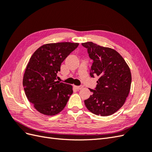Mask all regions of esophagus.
<instances>
[{
  "mask_svg": "<svg viewBox=\"0 0 152 152\" xmlns=\"http://www.w3.org/2000/svg\"><path fill=\"white\" fill-rule=\"evenodd\" d=\"M75 88L77 90H80L82 89H83V86H75Z\"/></svg>",
  "mask_w": 152,
  "mask_h": 152,
  "instance_id": "esophagus-1",
  "label": "esophagus"
}]
</instances>
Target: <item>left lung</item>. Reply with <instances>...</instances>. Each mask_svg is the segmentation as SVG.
<instances>
[{
	"instance_id": "8db88e82",
	"label": "left lung",
	"mask_w": 152,
	"mask_h": 152,
	"mask_svg": "<svg viewBox=\"0 0 152 152\" xmlns=\"http://www.w3.org/2000/svg\"><path fill=\"white\" fill-rule=\"evenodd\" d=\"M82 45L87 49L93 60L91 77H99L95 90L89 89L92 95L84 100L86 107L97 115H111L122 107L129 93L132 80L130 68L115 50L92 42Z\"/></svg>"
}]
</instances>
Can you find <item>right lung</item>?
<instances>
[{
	"mask_svg": "<svg viewBox=\"0 0 152 152\" xmlns=\"http://www.w3.org/2000/svg\"><path fill=\"white\" fill-rule=\"evenodd\" d=\"M79 43L58 42L44 44L37 49L27 64L23 79L29 102L40 113L57 115L65 107L72 86L56 81L62 62Z\"/></svg>",
	"mask_w": 152,
	"mask_h": 152,
	"instance_id": "obj_1",
	"label": "right lung"
}]
</instances>
